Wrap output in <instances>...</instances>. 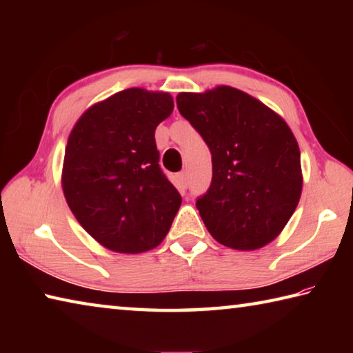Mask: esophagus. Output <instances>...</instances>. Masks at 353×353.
<instances>
[{
  "label": "esophagus",
  "instance_id": "obj_1",
  "mask_svg": "<svg viewBox=\"0 0 353 353\" xmlns=\"http://www.w3.org/2000/svg\"><path fill=\"white\" fill-rule=\"evenodd\" d=\"M177 179H179V182L183 185V187H188V171L187 170H183V171L179 172Z\"/></svg>",
  "mask_w": 353,
  "mask_h": 353
}]
</instances>
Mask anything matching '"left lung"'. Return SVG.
<instances>
[{
	"mask_svg": "<svg viewBox=\"0 0 353 353\" xmlns=\"http://www.w3.org/2000/svg\"><path fill=\"white\" fill-rule=\"evenodd\" d=\"M177 109L212 154V183L196 201L214 240L254 250L271 243L302 193L301 151L282 118L232 87L179 93Z\"/></svg>",
	"mask_w": 353,
	"mask_h": 353,
	"instance_id": "obj_1",
	"label": "left lung"
}]
</instances>
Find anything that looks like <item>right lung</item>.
I'll use <instances>...</instances> for the list:
<instances>
[{
	"instance_id": "add662e5",
	"label": "right lung",
	"mask_w": 353,
	"mask_h": 353,
	"mask_svg": "<svg viewBox=\"0 0 353 353\" xmlns=\"http://www.w3.org/2000/svg\"><path fill=\"white\" fill-rule=\"evenodd\" d=\"M172 109L168 93L128 88L90 107L71 130L65 199L107 249L145 252L168 234L182 198L159 165L155 129Z\"/></svg>"
}]
</instances>
